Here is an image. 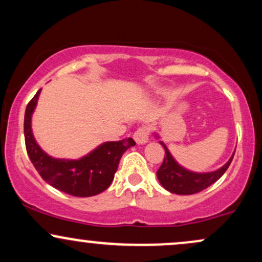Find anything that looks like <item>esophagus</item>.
I'll use <instances>...</instances> for the list:
<instances>
[{
  "label": "esophagus",
  "instance_id": "obj_1",
  "mask_svg": "<svg viewBox=\"0 0 262 262\" xmlns=\"http://www.w3.org/2000/svg\"><path fill=\"white\" fill-rule=\"evenodd\" d=\"M149 132H150V129L146 127V125L138 128L137 130H135L134 135H133L134 140L137 141V144H140V145H141V144L148 143V140H149Z\"/></svg>",
  "mask_w": 262,
  "mask_h": 262
}]
</instances>
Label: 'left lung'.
<instances>
[{
  "instance_id": "obj_1",
  "label": "left lung",
  "mask_w": 262,
  "mask_h": 262,
  "mask_svg": "<svg viewBox=\"0 0 262 262\" xmlns=\"http://www.w3.org/2000/svg\"><path fill=\"white\" fill-rule=\"evenodd\" d=\"M154 135L156 139H160L158 133H154ZM159 143L164 146L166 156L164 158L160 169L156 171V176L162 187L175 194H193L209 187L223 176V173L229 167L234 158V152H235L234 151L229 160L218 170L210 171V172H194L183 167L175 160L164 141L159 140Z\"/></svg>"
}]
</instances>
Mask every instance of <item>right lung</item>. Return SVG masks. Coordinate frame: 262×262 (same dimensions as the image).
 <instances>
[{
    "mask_svg": "<svg viewBox=\"0 0 262 262\" xmlns=\"http://www.w3.org/2000/svg\"><path fill=\"white\" fill-rule=\"evenodd\" d=\"M40 91L29 102L25 114L26 148L32 164L45 182L71 196L91 197L103 192L112 183L122 155L135 145V141L132 138L106 141L80 159H58L48 155L39 146L32 130V117Z\"/></svg>",
    "mask_w": 262,
    "mask_h": 262,
    "instance_id": "obj_1",
    "label": "right lung"
}]
</instances>
